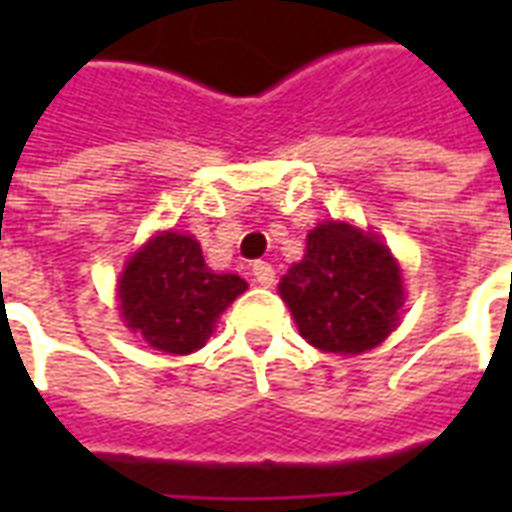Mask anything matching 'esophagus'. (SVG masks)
I'll return each mask as SVG.
<instances>
[{
  "instance_id": "1",
  "label": "esophagus",
  "mask_w": 512,
  "mask_h": 512,
  "mask_svg": "<svg viewBox=\"0 0 512 512\" xmlns=\"http://www.w3.org/2000/svg\"><path fill=\"white\" fill-rule=\"evenodd\" d=\"M252 277H255L257 285H263V288H271L274 285V277H277V271L271 263H263V260H257L255 266H252Z\"/></svg>"
}]
</instances>
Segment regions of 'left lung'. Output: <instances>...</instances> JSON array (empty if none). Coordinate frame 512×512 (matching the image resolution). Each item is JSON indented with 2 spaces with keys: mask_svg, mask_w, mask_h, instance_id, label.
Segmentation results:
<instances>
[{
  "mask_svg": "<svg viewBox=\"0 0 512 512\" xmlns=\"http://www.w3.org/2000/svg\"><path fill=\"white\" fill-rule=\"evenodd\" d=\"M299 334L326 354H362L400 321L403 274L381 238L354 224L323 222L304 260L279 282Z\"/></svg>",
  "mask_w": 512,
  "mask_h": 512,
  "instance_id": "8db88e82",
  "label": "left lung"
}]
</instances>
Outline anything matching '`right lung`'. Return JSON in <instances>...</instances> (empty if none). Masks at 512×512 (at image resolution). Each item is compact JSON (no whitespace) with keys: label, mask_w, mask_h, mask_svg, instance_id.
I'll return each instance as SVG.
<instances>
[{"label":"right lung","mask_w":512,"mask_h":512,"mask_svg":"<svg viewBox=\"0 0 512 512\" xmlns=\"http://www.w3.org/2000/svg\"><path fill=\"white\" fill-rule=\"evenodd\" d=\"M246 290L238 274H213L194 235H153L131 255L117 282L120 315L131 332L164 354H191Z\"/></svg>","instance_id":"obj_1"}]
</instances>
